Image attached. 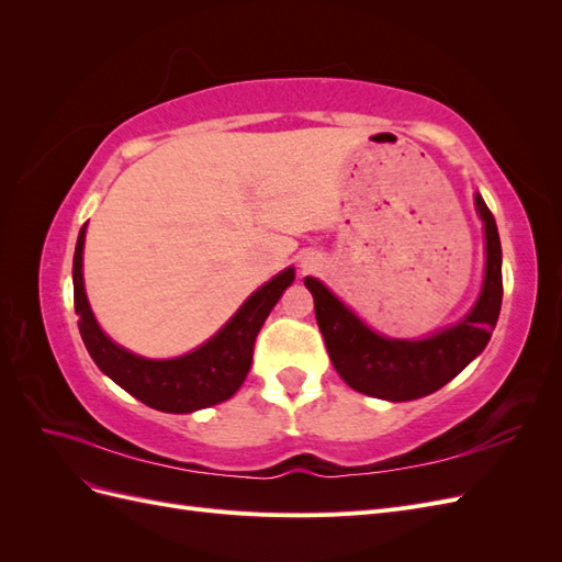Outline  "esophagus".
<instances>
[{"instance_id":"34e87169","label":"esophagus","mask_w":562,"mask_h":562,"mask_svg":"<svg viewBox=\"0 0 562 562\" xmlns=\"http://www.w3.org/2000/svg\"><path fill=\"white\" fill-rule=\"evenodd\" d=\"M304 267H307V265H304Z\"/></svg>"}]
</instances>
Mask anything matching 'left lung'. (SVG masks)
<instances>
[{
    "instance_id": "obj_1",
    "label": "left lung",
    "mask_w": 562,
    "mask_h": 562,
    "mask_svg": "<svg viewBox=\"0 0 562 562\" xmlns=\"http://www.w3.org/2000/svg\"><path fill=\"white\" fill-rule=\"evenodd\" d=\"M475 209L485 223L483 291L464 321L438 335L417 342L382 337L353 316L321 281L304 279L314 295L316 323L330 361L351 389L394 403L415 401L446 386L485 349L502 310V244L495 215L481 194H475Z\"/></svg>"
}]
</instances>
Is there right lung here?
Segmentation results:
<instances>
[{"mask_svg": "<svg viewBox=\"0 0 562 562\" xmlns=\"http://www.w3.org/2000/svg\"><path fill=\"white\" fill-rule=\"evenodd\" d=\"M83 234H87V225L77 236L72 262L75 312L79 316L77 326L81 339L95 366L131 396L164 413H194L234 396L250 370L255 337H258L265 318L274 310L281 293L293 283L295 269L288 267L265 283L260 291H255L244 302V307L229 318L227 326L211 337L206 345L180 356V359L149 361L116 347L98 328L81 279Z\"/></svg>", "mask_w": 562, "mask_h": 562, "instance_id": "1", "label": "right lung"}]
</instances>
